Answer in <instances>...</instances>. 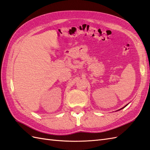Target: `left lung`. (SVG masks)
<instances>
[{
  "mask_svg": "<svg viewBox=\"0 0 150 150\" xmlns=\"http://www.w3.org/2000/svg\"><path fill=\"white\" fill-rule=\"evenodd\" d=\"M127 105H128V104H127ZM127 105H125V107H122V108H121V109H119V110H121V109H123V108H125V107H127Z\"/></svg>",
  "mask_w": 150,
  "mask_h": 150,
  "instance_id": "obj_1",
  "label": "left lung"
}]
</instances>
